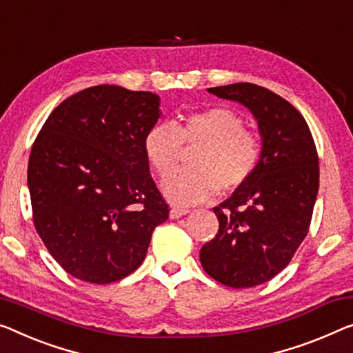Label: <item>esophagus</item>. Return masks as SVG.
Segmentation results:
<instances>
[{
  "instance_id": "obj_1",
  "label": "esophagus",
  "mask_w": 353,
  "mask_h": 353,
  "mask_svg": "<svg viewBox=\"0 0 353 353\" xmlns=\"http://www.w3.org/2000/svg\"><path fill=\"white\" fill-rule=\"evenodd\" d=\"M190 210H188L187 208H172L170 210V217L171 219H181L182 215H187Z\"/></svg>"
}]
</instances>
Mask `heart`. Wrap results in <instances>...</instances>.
<instances>
[{
  "instance_id": "1",
  "label": "heart",
  "mask_w": 353,
  "mask_h": 353,
  "mask_svg": "<svg viewBox=\"0 0 353 353\" xmlns=\"http://www.w3.org/2000/svg\"><path fill=\"white\" fill-rule=\"evenodd\" d=\"M203 144L194 159V170L168 176L161 190L171 203H206L219 190L230 193L243 187L254 174L261 157L259 136L244 130V120L234 110L210 108L187 115L181 122L155 123L143 141L144 155L157 174L175 169L183 145Z\"/></svg>"
}]
</instances>
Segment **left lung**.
Segmentation results:
<instances>
[{"label": "left lung", "mask_w": 353, "mask_h": 353, "mask_svg": "<svg viewBox=\"0 0 353 353\" xmlns=\"http://www.w3.org/2000/svg\"><path fill=\"white\" fill-rule=\"evenodd\" d=\"M208 92L250 110L261 157L249 181L214 208L219 231L199 260L223 285L255 287L279 274L306 238L319 193L317 149L303 115L268 88L241 82Z\"/></svg>", "instance_id": "obj_1"}]
</instances>
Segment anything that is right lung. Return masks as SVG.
I'll use <instances>...</instances> for the list:
<instances>
[{"label": "right lung", "instance_id": "add662e5", "mask_svg": "<svg viewBox=\"0 0 353 353\" xmlns=\"http://www.w3.org/2000/svg\"><path fill=\"white\" fill-rule=\"evenodd\" d=\"M160 97L97 85L57 106L28 161L33 222L57 263L81 281L110 283L138 270L168 204L143 141Z\"/></svg>", "mask_w": 353, "mask_h": 353}]
</instances>
